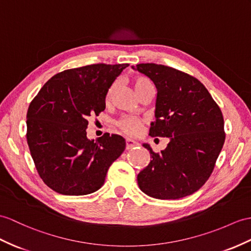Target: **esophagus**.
Returning <instances> with one entry per match:
<instances>
[{
	"mask_svg": "<svg viewBox=\"0 0 251 251\" xmlns=\"http://www.w3.org/2000/svg\"><path fill=\"white\" fill-rule=\"evenodd\" d=\"M126 149H132V148H134V147H136V146L139 145L137 142H135V140L130 139V138H127L126 140Z\"/></svg>",
	"mask_w": 251,
	"mask_h": 251,
	"instance_id": "1",
	"label": "esophagus"
}]
</instances>
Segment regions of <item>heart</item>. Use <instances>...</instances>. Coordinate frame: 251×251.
I'll return each mask as SVG.
<instances>
[{
	"label": "heart",
	"instance_id": "1",
	"mask_svg": "<svg viewBox=\"0 0 251 251\" xmlns=\"http://www.w3.org/2000/svg\"><path fill=\"white\" fill-rule=\"evenodd\" d=\"M152 83L149 81L147 77L144 76H138L136 78L133 79V86L135 88L136 93H139L140 90H143L147 86H151ZM116 85H113L109 89L108 94H107V100L111 98V95L113 93V90L115 88ZM142 125L143 122L139 118L134 117V116H126V117H124L119 121V126L121 127V130L125 133L129 134V135H138L139 132L142 131Z\"/></svg>",
	"mask_w": 251,
	"mask_h": 251
}]
</instances>
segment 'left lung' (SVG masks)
Segmentation results:
<instances>
[{
	"label": "left lung",
	"instance_id": "8db88e82",
	"mask_svg": "<svg viewBox=\"0 0 251 251\" xmlns=\"http://www.w3.org/2000/svg\"><path fill=\"white\" fill-rule=\"evenodd\" d=\"M132 69L148 76L157 91L149 135L169 139L161 153L143 144L152 158L137 175L140 191L156 199L189 196L209 179L223 149L221 108L204 85L184 72L156 64Z\"/></svg>",
	"mask_w": 251,
	"mask_h": 251
}]
</instances>
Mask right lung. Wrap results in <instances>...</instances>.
Instances as JSON below:
<instances>
[{"instance_id":"obj_1","label":"right lung","mask_w":251,"mask_h":251,"mask_svg":"<svg viewBox=\"0 0 251 251\" xmlns=\"http://www.w3.org/2000/svg\"><path fill=\"white\" fill-rule=\"evenodd\" d=\"M127 64H96L52 76L28 106L26 138L36 169L58 194L82 196L104 184L106 173L126 149L122 136L87 137L88 118L105 109L114 82Z\"/></svg>"}]
</instances>
